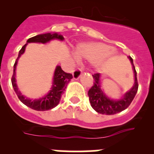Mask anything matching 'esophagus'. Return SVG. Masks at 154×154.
I'll return each mask as SVG.
<instances>
[{
    "label": "esophagus",
    "instance_id": "1",
    "mask_svg": "<svg viewBox=\"0 0 154 154\" xmlns=\"http://www.w3.org/2000/svg\"><path fill=\"white\" fill-rule=\"evenodd\" d=\"M82 71L80 69V68H77V69L74 70V73H73V78L74 80H78L80 78V75H81Z\"/></svg>",
    "mask_w": 154,
    "mask_h": 154
}]
</instances>
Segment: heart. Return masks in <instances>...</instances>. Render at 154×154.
Returning a JSON list of instances; mask_svg holds the SVG:
<instances>
[{"label": "heart", "mask_w": 154, "mask_h": 154, "mask_svg": "<svg viewBox=\"0 0 154 154\" xmlns=\"http://www.w3.org/2000/svg\"><path fill=\"white\" fill-rule=\"evenodd\" d=\"M74 54L79 60L91 61L93 66L99 68L117 55L115 48L99 42L80 43L74 49Z\"/></svg>", "instance_id": "b5f03b06"}]
</instances>
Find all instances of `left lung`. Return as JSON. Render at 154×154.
Masks as SVG:
<instances>
[{
    "mask_svg": "<svg viewBox=\"0 0 154 154\" xmlns=\"http://www.w3.org/2000/svg\"><path fill=\"white\" fill-rule=\"evenodd\" d=\"M133 67L134 73V84L133 87L125 93V95L120 99L114 100L109 97L105 94L103 88H100V74H94L93 76L94 78V85L88 90V95L89 97V102L91 106L97 112L103 115H114L126 109L136 96L138 91L137 77H136V71L133 65V60L130 57H128Z\"/></svg>",
    "mask_w": 154,
    "mask_h": 154,
    "instance_id": "8db88e82",
    "label": "left lung"
}]
</instances>
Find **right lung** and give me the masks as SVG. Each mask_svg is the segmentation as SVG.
<instances>
[{
  "label": "right lung",
  "mask_w": 154,
  "mask_h": 154,
  "mask_svg": "<svg viewBox=\"0 0 154 154\" xmlns=\"http://www.w3.org/2000/svg\"><path fill=\"white\" fill-rule=\"evenodd\" d=\"M58 39L60 41H63L64 37L60 34L57 32L51 33V32H48V33L39 34L35 36L29 38L27 41V44L24 45L21 49L20 50L18 53V57L17 60H15V63L14 64V69H13V75L12 77V84L16 93L17 96L19 98V100L29 108L32 109L34 110L37 111H46V110L51 109L57 106L60 103V98L64 92L65 88H66V86L71 79L73 78L72 74H68L65 71H63L61 68V66H57L55 68L54 74V77H53V83L51 86V90L48 91L47 94L42 97H40L38 99H32L27 98L25 96L23 95L20 90L18 89V86L16 84V79H15V75H16V66L18 64V61L21 56L25 51V48L27 47L28 43H42V44H46L49 42L51 40Z\"/></svg>",
  "instance_id": "obj_1"
}]
</instances>
